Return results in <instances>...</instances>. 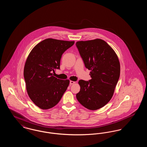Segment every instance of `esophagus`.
Masks as SVG:
<instances>
[{"label":"esophagus","instance_id":"1","mask_svg":"<svg viewBox=\"0 0 147 147\" xmlns=\"http://www.w3.org/2000/svg\"><path fill=\"white\" fill-rule=\"evenodd\" d=\"M74 83H76V82H73V81H70V85H73V84H74Z\"/></svg>","mask_w":147,"mask_h":147}]
</instances>
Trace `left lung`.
<instances>
[{"instance_id": "8db88e82", "label": "left lung", "mask_w": 147, "mask_h": 147, "mask_svg": "<svg viewBox=\"0 0 147 147\" xmlns=\"http://www.w3.org/2000/svg\"><path fill=\"white\" fill-rule=\"evenodd\" d=\"M85 66L91 70L89 81L80 80L78 101L90 110H98L111 99L120 75L116 53L105 41L95 39L76 42Z\"/></svg>"}]
</instances>
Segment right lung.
I'll list each match as a JSON object with an SVG mask.
<instances>
[{"mask_svg":"<svg viewBox=\"0 0 147 147\" xmlns=\"http://www.w3.org/2000/svg\"><path fill=\"white\" fill-rule=\"evenodd\" d=\"M74 41L47 38L36 45L27 58L24 69L28 96L39 108L49 109L60 101L69 84V80H61L53 73L60 68L63 53Z\"/></svg>","mask_w":147,"mask_h":147,"instance_id":"add662e5","label":"right lung"}]
</instances>
